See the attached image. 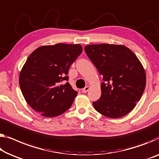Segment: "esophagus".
<instances>
[{
    "instance_id": "esophagus-1",
    "label": "esophagus",
    "mask_w": 159,
    "mask_h": 159,
    "mask_svg": "<svg viewBox=\"0 0 159 159\" xmlns=\"http://www.w3.org/2000/svg\"><path fill=\"white\" fill-rule=\"evenodd\" d=\"M89 89H90L89 86H86L84 89H82V93H86V92L89 90Z\"/></svg>"
}]
</instances>
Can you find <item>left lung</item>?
<instances>
[{"mask_svg":"<svg viewBox=\"0 0 159 159\" xmlns=\"http://www.w3.org/2000/svg\"><path fill=\"white\" fill-rule=\"evenodd\" d=\"M84 50L103 75L101 96L93 102L95 109L112 118L131 112L146 87V73L139 58L122 45H88Z\"/></svg>","mask_w":159,"mask_h":159,"instance_id":"1","label":"left lung"}]
</instances>
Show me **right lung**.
I'll return each instance as SVG.
<instances>
[{
  "mask_svg": "<svg viewBox=\"0 0 159 159\" xmlns=\"http://www.w3.org/2000/svg\"><path fill=\"white\" fill-rule=\"evenodd\" d=\"M79 44L58 43L41 46L27 58L19 75V85L26 102L45 117H54L69 109L77 91L68 73L81 54Z\"/></svg>",
  "mask_w": 159,
  "mask_h": 159,
  "instance_id": "obj_1",
  "label": "right lung"
}]
</instances>
